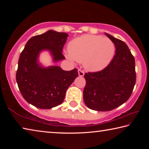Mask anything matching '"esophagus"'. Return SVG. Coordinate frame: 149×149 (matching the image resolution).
<instances>
[{
	"instance_id": "34e87169",
	"label": "esophagus",
	"mask_w": 149,
	"mask_h": 149,
	"mask_svg": "<svg viewBox=\"0 0 149 149\" xmlns=\"http://www.w3.org/2000/svg\"><path fill=\"white\" fill-rule=\"evenodd\" d=\"M78 74H79V76H81V77L84 76V74H85L84 71V70L79 69V70H78Z\"/></svg>"
}]
</instances>
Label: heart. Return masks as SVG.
<instances>
[{
    "mask_svg": "<svg viewBox=\"0 0 149 149\" xmlns=\"http://www.w3.org/2000/svg\"><path fill=\"white\" fill-rule=\"evenodd\" d=\"M70 59L84 62L85 68L100 70L109 64L115 52V45L110 39L99 35H85L70 42Z\"/></svg>",
    "mask_w": 149,
    "mask_h": 149,
    "instance_id": "heart-1",
    "label": "heart"
}]
</instances>
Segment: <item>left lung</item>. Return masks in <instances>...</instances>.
<instances>
[{"mask_svg": "<svg viewBox=\"0 0 149 149\" xmlns=\"http://www.w3.org/2000/svg\"><path fill=\"white\" fill-rule=\"evenodd\" d=\"M116 47L112 61L102 70L85 73L84 100L87 107L97 111H110L129 99L136 81L134 56L127 45L105 33Z\"/></svg>", "mask_w": 149, "mask_h": 149, "instance_id": "obj_1", "label": "left lung"}]
</instances>
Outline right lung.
<instances>
[{
  "instance_id": "obj_1",
  "label": "right lung",
  "mask_w": 149,
  "mask_h": 149,
  "mask_svg": "<svg viewBox=\"0 0 149 149\" xmlns=\"http://www.w3.org/2000/svg\"><path fill=\"white\" fill-rule=\"evenodd\" d=\"M68 35L49 30L31 37L20 54L16 81L22 97L41 109H50L62 104L65 92L78 76L77 68L64 71L58 66L47 68L37 62L42 50H49L55 62L64 59L62 49Z\"/></svg>"
}]
</instances>
